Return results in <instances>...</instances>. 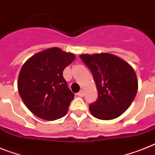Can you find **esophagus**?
<instances>
[{"label":"esophagus","mask_w":155,"mask_h":155,"mask_svg":"<svg viewBox=\"0 0 155 155\" xmlns=\"http://www.w3.org/2000/svg\"><path fill=\"white\" fill-rule=\"evenodd\" d=\"M77 94H78V96H80V97H83V96L84 95V91H83V90H81V91H80Z\"/></svg>","instance_id":"1"}]
</instances>
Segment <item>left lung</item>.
<instances>
[{"instance_id":"1","label":"left lung","mask_w":155,"mask_h":155,"mask_svg":"<svg viewBox=\"0 0 155 155\" xmlns=\"http://www.w3.org/2000/svg\"><path fill=\"white\" fill-rule=\"evenodd\" d=\"M97 90V99L89 110L100 120L117 118L128 110L136 97L138 82L134 69L124 60L110 53L81 54Z\"/></svg>"}]
</instances>
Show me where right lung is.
<instances>
[{
  "mask_svg": "<svg viewBox=\"0 0 155 155\" xmlns=\"http://www.w3.org/2000/svg\"><path fill=\"white\" fill-rule=\"evenodd\" d=\"M74 60V54L54 47L36 53L24 63L18 78V91L38 117L54 120L67 114L74 94L63 71Z\"/></svg>",
  "mask_w": 155,
  "mask_h": 155,
  "instance_id": "add662e5",
  "label": "right lung"
}]
</instances>
